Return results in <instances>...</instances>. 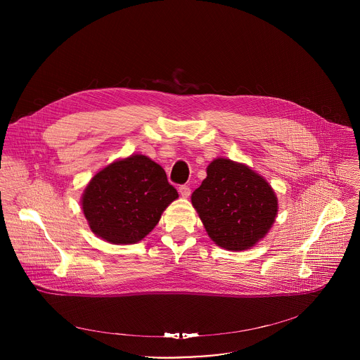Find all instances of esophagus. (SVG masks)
<instances>
[{
  "mask_svg": "<svg viewBox=\"0 0 360 360\" xmlns=\"http://www.w3.org/2000/svg\"><path fill=\"white\" fill-rule=\"evenodd\" d=\"M179 193L182 198H188L191 195V188L188 185H181L179 186Z\"/></svg>",
  "mask_w": 360,
  "mask_h": 360,
  "instance_id": "1",
  "label": "esophagus"
}]
</instances>
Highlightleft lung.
Here are the masks:
<instances>
[{
	"label": "left lung",
	"instance_id": "8db88e82",
	"mask_svg": "<svg viewBox=\"0 0 360 360\" xmlns=\"http://www.w3.org/2000/svg\"><path fill=\"white\" fill-rule=\"evenodd\" d=\"M210 238L228 250L258 243L278 215V198L264 176L249 167L217 158L191 196Z\"/></svg>",
	"mask_w": 360,
	"mask_h": 360
}]
</instances>
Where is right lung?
Listing matches in <instances>:
<instances>
[{
	"mask_svg": "<svg viewBox=\"0 0 360 360\" xmlns=\"http://www.w3.org/2000/svg\"><path fill=\"white\" fill-rule=\"evenodd\" d=\"M178 198L161 165L145 155L118 160L94 175L81 205L91 231L114 245L142 240Z\"/></svg>",
	"mask_w": 360,
	"mask_h": 360,
	"instance_id": "right-lung-1",
	"label": "right lung"
}]
</instances>
